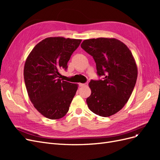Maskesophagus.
Instances as JSON below:
<instances>
[{"label":"esophagus","instance_id":"esophagus-1","mask_svg":"<svg viewBox=\"0 0 160 160\" xmlns=\"http://www.w3.org/2000/svg\"><path fill=\"white\" fill-rule=\"evenodd\" d=\"M79 85L80 87H87V86H88V83H79Z\"/></svg>","mask_w":160,"mask_h":160}]
</instances>
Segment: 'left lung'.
<instances>
[{"label": "left lung", "mask_w": 160, "mask_h": 160, "mask_svg": "<svg viewBox=\"0 0 160 160\" xmlns=\"http://www.w3.org/2000/svg\"><path fill=\"white\" fill-rule=\"evenodd\" d=\"M81 47L93 57L98 74L103 80H91V95L86 101L94 113L109 117L128 101L138 77V67L126 45L115 38H91Z\"/></svg>", "instance_id": "left-lung-1"}]
</instances>
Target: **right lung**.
<instances>
[{
    "label": "right lung",
    "instance_id": "1",
    "mask_svg": "<svg viewBox=\"0 0 160 160\" xmlns=\"http://www.w3.org/2000/svg\"><path fill=\"white\" fill-rule=\"evenodd\" d=\"M81 39L48 37L39 42L27 57L24 79L27 93L35 108L50 119L67 114L78 84L62 80L61 69H67L70 57Z\"/></svg>",
    "mask_w": 160,
    "mask_h": 160
}]
</instances>
